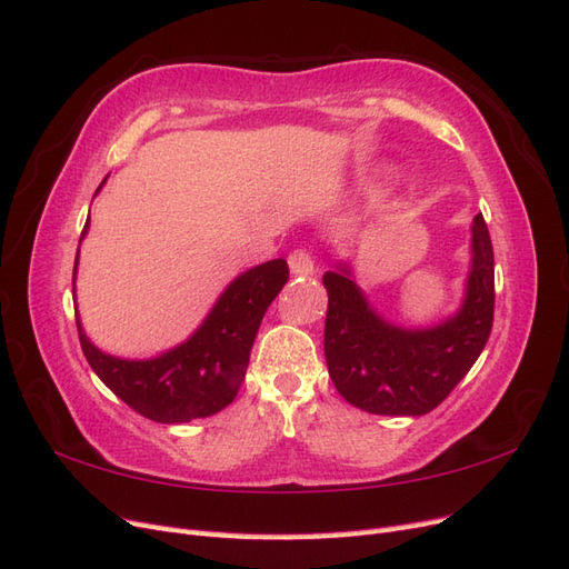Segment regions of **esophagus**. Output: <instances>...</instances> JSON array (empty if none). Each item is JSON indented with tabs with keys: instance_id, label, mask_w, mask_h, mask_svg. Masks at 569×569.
Returning <instances> with one entry per match:
<instances>
[{
	"instance_id": "1",
	"label": "esophagus",
	"mask_w": 569,
	"mask_h": 569,
	"mask_svg": "<svg viewBox=\"0 0 569 569\" xmlns=\"http://www.w3.org/2000/svg\"><path fill=\"white\" fill-rule=\"evenodd\" d=\"M288 267L296 277H307V273L315 271V258L307 248H298L288 254Z\"/></svg>"
}]
</instances>
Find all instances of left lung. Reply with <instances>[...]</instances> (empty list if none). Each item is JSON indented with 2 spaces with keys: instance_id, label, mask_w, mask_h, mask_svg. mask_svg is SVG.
Instances as JSON below:
<instances>
[{
  "instance_id": "1",
  "label": "left lung",
  "mask_w": 569,
  "mask_h": 569,
  "mask_svg": "<svg viewBox=\"0 0 569 569\" xmlns=\"http://www.w3.org/2000/svg\"><path fill=\"white\" fill-rule=\"evenodd\" d=\"M323 355L336 390L380 416H423L472 369L493 323V250L485 217L472 224V271L458 315L428 331L382 321L350 271H328Z\"/></svg>"
}]
</instances>
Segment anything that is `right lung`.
Returning a JSON list of instances; mask_svg holds the SVG:
<instances>
[{"label": "right lung", "instance_id": "add662e5", "mask_svg": "<svg viewBox=\"0 0 569 569\" xmlns=\"http://www.w3.org/2000/svg\"><path fill=\"white\" fill-rule=\"evenodd\" d=\"M87 227L89 217L82 236ZM286 281L288 264L281 258L241 273L203 326L184 345L158 359L127 361L103 355L87 340L78 321L82 352L108 388L143 418L156 423H187L212 416L229 407L241 388L264 311Z\"/></svg>", "mask_w": 569, "mask_h": 569}]
</instances>
